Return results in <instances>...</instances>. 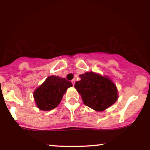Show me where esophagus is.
<instances>
[{
    "instance_id": "34e87169",
    "label": "esophagus",
    "mask_w": 150,
    "mask_h": 150,
    "mask_svg": "<svg viewBox=\"0 0 150 150\" xmlns=\"http://www.w3.org/2000/svg\"><path fill=\"white\" fill-rule=\"evenodd\" d=\"M71 82H72V84H73V85L74 86V85H75V80H73L71 81Z\"/></svg>"
}]
</instances>
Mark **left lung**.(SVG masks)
Returning <instances> with one entry per match:
<instances>
[{"label": "left lung", "mask_w": 150, "mask_h": 150, "mask_svg": "<svg viewBox=\"0 0 150 150\" xmlns=\"http://www.w3.org/2000/svg\"><path fill=\"white\" fill-rule=\"evenodd\" d=\"M75 87L81 94L86 106L97 111H104L118 99V91L115 84L108 77L93 72L80 75Z\"/></svg>", "instance_id": "left-lung-1"}]
</instances>
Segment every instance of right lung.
I'll use <instances>...</instances> for the list:
<instances>
[{
	"mask_svg": "<svg viewBox=\"0 0 150 150\" xmlns=\"http://www.w3.org/2000/svg\"><path fill=\"white\" fill-rule=\"evenodd\" d=\"M73 86L70 81L58 76H50L34 92L37 107L43 111L53 109L61 102L67 89Z\"/></svg>",
	"mask_w": 150,
	"mask_h": 150,
	"instance_id": "right-lung-1",
	"label": "right lung"
}]
</instances>
